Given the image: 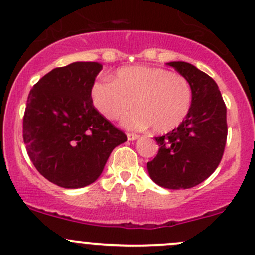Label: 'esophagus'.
I'll list each match as a JSON object with an SVG mask.
<instances>
[{
  "mask_svg": "<svg viewBox=\"0 0 255 255\" xmlns=\"http://www.w3.org/2000/svg\"><path fill=\"white\" fill-rule=\"evenodd\" d=\"M127 138H128V140L133 141V140H136V139L139 138V135L138 134H134V133H128Z\"/></svg>",
  "mask_w": 255,
  "mask_h": 255,
  "instance_id": "obj_1",
  "label": "esophagus"
}]
</instances>
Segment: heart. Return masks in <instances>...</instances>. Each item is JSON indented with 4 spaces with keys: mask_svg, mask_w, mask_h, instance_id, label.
<instances>
[{
    "mask_svg": "<svg viewBox=\"0 0 255 255\" xmlns=\"http://www.w3.org/2000/svg\"><path fill=\"white\" fill-rule=\"evenodd\" d=\"M90 99L99 114L122 119L128 129H145L152 126L156 133H167L178 127L191 111L193 92L181 74L159 67L132 66L119 69L112 82L98 80L92 85Z\"/></svg>",
    "mask_w": 255,
    "mask_h": 255,
    "instance_id": "b5f03b06",
    "label": "heart"
}]
</instances>
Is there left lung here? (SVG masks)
I'll list each match as a JSON object with an SVG mask.
<instances>
[{"mask_svg": "<svg viewBox=\"0 0 255 255\" xmlns=\"http://www.w3.org/2000/svg\"><path fill=\"white\" fill-rule=\"evenodd\" d=\"M166 64L189 82L192 106L178 127L155 138L160 149L146 167L157 186L188 189L205 181L221 161L227 138L226 105L215 80L204 72L182 61Z\"/></svg>", "mask_w": 255, "mask_h": 255, "instance_id": "left-lung-1", "label": "left lung"}]
</instances>
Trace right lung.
I'll return each instance as SVG.
<instances>
[{
  "label": "right lung",
  "instance_id": "add662e5",
  "mask_svg": "<svg viewBox=\"0 0 255 255\" xmlns=\"http://www.w3.org/2000/svg\"><path fill=\"white\" fill-rule=\"evenodd\" d=\"M101 69L98 62L58 67L29 93L23 119L26 152L36 170L62 188L94 183L112 150L127 140L90 99Z\"/></svg>",
  "mask_w": 255,
  "mask_h": 255
}]
</instances>
